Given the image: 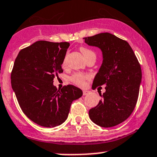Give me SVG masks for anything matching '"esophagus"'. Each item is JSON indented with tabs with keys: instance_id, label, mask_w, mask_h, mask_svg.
Wrapping results in <instances>:
<instances>
[{
	"instance_id": "1",
	"label": "esophagus",
	"mask_w": 157,
	"mask_h": 157,
	"mask_svg": "<svg viewBox=\"0 0 157 157\" xmlns=\"http://www.w3.org/2000/svg\"><path fill=\"white\" fill-rule=\"evenodd\" d=\"M88 93H89V91L83 90V95H84V96H86V95H87Z\"/></svg>"
}]
</instances>
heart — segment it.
Listing matches in <instances>:
<instances>
[{"label": "heart", "instance_id": "heart-1", "mask_svg": "<svg viewBox=\"0 0 157 157\" xmlns=\"http://www.w3.org/2000/svg\"><path fill=\"white\" fill-rule=\"evenodd\" d=\"M80 51L82 52V53L83 54L84 58L88 60L91 57H96V53L93 52V50H90V49L87 48V47H82L80 48ZM67 56L68 53L67 52L66 55H65L64 60H63V65L66 64L67 59ZM90 78V75H87V74H84L82 73H77L73 74L71 76V81L73 82L74 84H75L78 86H84L85 84V82L87 79Z\"/></svg>", "mask_w": 157, "mask_h": 157}]
</instances>
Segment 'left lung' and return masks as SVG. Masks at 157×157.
Instances as JSON below:
<instances>
[{"label": "left lung", "instance_id": "1", "mask_svg": "<svg viewBox=\"0 0 157 157\" xmlns=\"http://www.w3.org/2000/svg\"><path fill=\"white\" fill-rule=\"evenodd\" d=\"M89 46L102 52L103 61L92 87L105 84V91L96 107L89 110L90 119L102 128H110L125 121L138 99L142 70L129 44L108 33L84 38Z\"/></svg>", "mask_w": 157, "mask_h": 157}]
</instances>
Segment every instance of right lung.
I'll use <instances>...</instances> for the list:
<instances>
[{
	"instance_id": "1",
	"label": "right lung",
	"mask_w": 157,
	"mask_h": 157,
	"mask_svg": "<svg viewBox=\"0 0 157 157\" xmlns=\"http://www.w3.org/2000/svg\"><path fill=\"white\" fill-rule=\"evenodd\" d=\"M68 42L38 40L22 49L11 73L12 90L24 113L33 122L54 128L67 119L71 104L82 90L69 84L58 90L53 79L63 73L61 64Z\"/></svg>"
}]
</instances>
